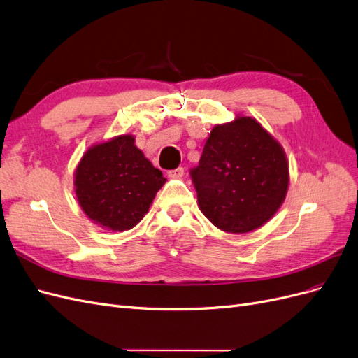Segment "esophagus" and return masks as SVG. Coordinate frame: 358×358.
Here are the masks:
<instances>
[{"mask_svg": "<svg viewBox=\"0 0 358 358\" xmlns=\"http://www.w3.org/2000/svg\"><path fill=\"white\" fill-rule=\"evenodd\" d=\"M167 175L169 178H173V179H180L183 175H185V170H183V167H178L175 170H170Z\"/></svg>", "mask_w": 358, "mask_h": 358, "instance_id": "1", "label": "esophagus"}]
</instances>
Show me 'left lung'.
<instances>
[{
  "label": "left lung",
  "mask_w": 358,
  "mask_h": 358,
  "mask_svg": "<svg viewBox=\"0 0 358 358\" xmlns=\"http://www.w3.org/2000/svg\"><path fill=\"white\" fill-rule=\"evenodd\" d=\"M189 173L203 215L233 234L252 231L272 218L289 182L282 146L248 116L215 125Z\"/></svg>",
  "instance_id": "8db88e82"
}]
</instances>
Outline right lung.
<instances>
[{
    "instance_id": "obj_1",
    "label": "right lung",
    "mask_w": 358,
    "mask_h": 358,
    "mask_svg": "<svg viewBox=\"0 0 358 358\" xmlns=\"http://www.w3.org/2000/svg\"><path fill=\"white\" fill-rule=\"evenodd\" d=\"M164 183L161 170L134 145L131 134L90 148L74 171L82 210L112 231L129 230L142 221Z\"/></svg>"
}]
</instances>
